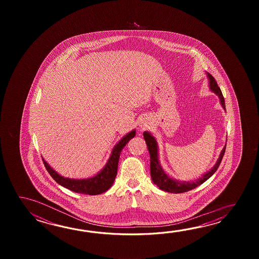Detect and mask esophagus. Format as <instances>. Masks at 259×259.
<instances>
[{
  "instance_id": "34e87169",
  "label": "esophagus",
  "mask_w": 259,
  "mask_h": 259,
  "mask_svg": "<svg viewBox=\"0 0 259 259\" xmlns=\"http://www.w3.org/2000/svg\"><path fill=\"white\" fill-rule=\"evenodd\" d=\"M141 127H143V130H144L145 127H147V125L146 124H143V125H141Z\"/></svg>"
}]
</instances>
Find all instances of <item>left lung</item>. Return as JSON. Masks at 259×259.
Listing matches in <instances>:
<instances>
[{
    "mask_svg": "<svg viewBox=\"0 0 259 259\" xmlns=\"http://www.w3.org/2000/svg\"><path fill=\"white\" fill-rule=\"evenodd\" d=\"M207 74H208L207 76L209 77L210 89H211L212 92H214L215 94H218L220 96V103L223 106V108L225 109V100L223 97V94L221 93V90H220L218 83L215 81V77H213L209 73H207ZM143 136H144V140H145L146 144H147L149 154H150V170H151L152 180H153L154 184L157 185L159 189L165 191V192H168V193H186L188 191H191L194 188L198 187L199 185L203 184L219 168L220 163L222 161V158L224 156V154H225L226 146H224V148L222 150L220 158L218 160L215 166L211 170L208 171L207 173H205L201 179H198L197 181H194V182H178V181L170 179L161 168L159 162H158L157 144L155 142V139L148 132H144Z\"/></svg>",
    "mask_w": 259,
    "mask_h": 259,
    "instance_id": "1",
    "label": "left lung"
}]
</instances>
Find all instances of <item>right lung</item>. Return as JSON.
Masks as SVG:
<instances>
[{"mask_svg":"<svg viewBox=\"0 0 259 259\" xmlns=\"http://www.w3.org/2000/svg\"><path fill=\"white\" fill-rule=\"evenodd\" d=\"M134 136H135V131H132L121 139V141L116 144L115 148L113 149L110 158L104 167V169L93 178L86 179V180H73V179L64 178L60 176L57 172H55L42 158L44 166L55 182L59 183L63 187L69 189L72 192L84 193L89 195H96V194L105 193L112 186L113 182L116 179L118 160H119L122 149L126 146L128 141L132 140Z\"/></svg>","mask_w":259,"mask_h":259,"instance_id":"right-lung-1","label":"right lung"}]
</instances>
